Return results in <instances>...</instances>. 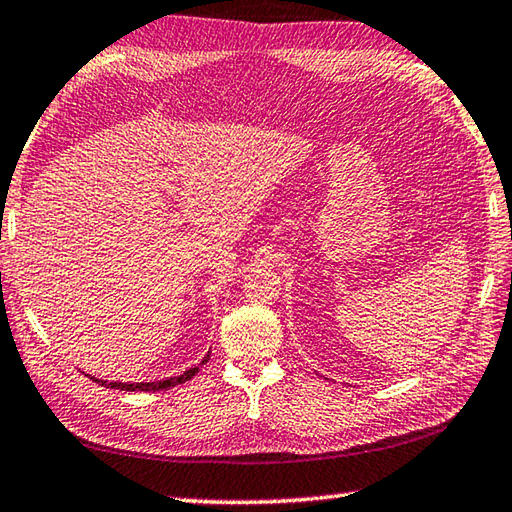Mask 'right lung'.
<instances>
[{
	"label": "right lung",
	"mask_w": 512,
	"mask_h": 512,
	"mask_svg": "<svg viewBox=\"0 0 512 512\" xmlns=\"http://www.w3.org/2000/svg\"><path fill=\"white\" fill-rule=\"evenodd\" d=\"M207 360H210V353H207V356L203 358L201 364H205ZM196 371H198V367H192V369H187L185 373L176 375V378L156 380V382H132V384H128V382H106V380H97V378H92V380L99 382L101 387H106V389H119V391H148V393H154V391H168L170 387H176V384L187 382Z\"/></svg>",
	"instance_id": "obj_1"
}]
</instances>
